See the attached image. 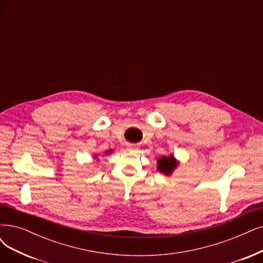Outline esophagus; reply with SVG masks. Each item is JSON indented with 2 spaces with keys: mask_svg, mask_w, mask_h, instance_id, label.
Wrapping results in <instances>:
<instances>
[{
  "mask_svg": "<svg viewBox=\"0 0 263 263\" xmlns=\"http://www.w3.org/2000/svg\"><path fill=\"white\" fill-rule=\"evenodd\" d=\"M138 149V146L136 145V144H129L128 145V150H130V151H135V150H137Z\"/></svg>",
  "mask_w": 263,
  "mask_h": 263,
  "instance_id": "34e87169",
  "label": "esophagus"
}]
</instances>
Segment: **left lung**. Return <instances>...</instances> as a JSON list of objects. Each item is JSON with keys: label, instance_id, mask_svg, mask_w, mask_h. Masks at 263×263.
<instances>
[{"label": "left lung", "instance_id": "8db88e82", "mask_svg": "<svg viewBox=\"0 0 263 263\" xmlns=\"http://www.w3.org/2000/svg\"><path fill=\"white\" fill-rule=\"evenodd\" d=\"M177 166L178 162L176 161L174 155H163L157 160V171L165 175H172V173Z\"/></svg>", "mask_w": 263, "mask_h": 263}]
</instances>
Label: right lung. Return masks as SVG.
Instances as JSON below:
<instances>
[{"mask_svg": "<svg viewBox=\"0 0 263 263\" xmlns=\"http://www.w3.org/2000/svg\"><path fill=\"white\" fill-rule=\"evenodd\" d=\"M111 152H112V150H109L107 153H111Z\"/></svg>", "mask_w": 263, "mask_h": 263, "instance_id": "add662e5", "label": "right lung"}]
</instances>
